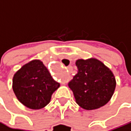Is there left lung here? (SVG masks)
<instances>
[{
    "label": "left lung",
    "instance_id": "left-lung-1",
    "mask_svg": "<svg viewBox=\"0 0 131 131\" xmlns=\"http://www.w3.org/2000/svg\"><path fill=\"white\" fill-rule=\"evenodd\" d=\"M78 74L68 83L75 101L83 109L92 110L105 106L111 99L116 78L112 71L95 58L78 59Z\"/></svg>",
    "mask_w": 131,
    "mask_h": 131
}]
</instances>
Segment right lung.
Returning a JSON list of instances; mask_svg holds the SVG:
<instances>
[{
	"label": "right lung",
	"instance_id": "right-lung-1",
	"mask_svg": "<svg viewBox=\"0 0 131 131\" xmlns=\"http://www.w3.org/2000/svg\"><path fill=\"white\" fill-rule=\"evenodd\" d=\"M60 87L40 60H32L15 72L12 81L15 95L22 105L40 110L50 103L52 94Z\"/></svg>",
	"mask_w": 131,
	"mask_h": 131
}]
</instances>
